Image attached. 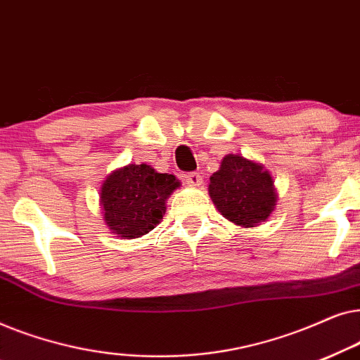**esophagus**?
I'll return each instance as SVG.
<instances>
[{
  "instance_id": "1",
  "label": "esophagus",
  "mask_w": 360,
  "mask_h": 360,
  "mask_svg": "<svg viewBox=\"0 0 360 360\" xmlns=\"http://www.w3.org/2000/svg\"><path fill=\"white\" fill-rule=\"evenodd\" d=\"M185 181L190 186H200L203 180H201V175L198 174V172H190V174L185 175Z\"/></svg>"
}]
</instances>
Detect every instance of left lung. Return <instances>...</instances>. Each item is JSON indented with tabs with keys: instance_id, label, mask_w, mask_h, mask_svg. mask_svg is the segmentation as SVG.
I'll return each instance as SVG.
<instances>
[{
	"instance_id": "1",
	"label": "left lung",
	"mask_w": 360,
	"mask_h": 360,
	"mask_svg": "<svg viewBox=\"0 0 360 360\" xmlns=\"http://www.w3.org/2000/svg\"><path fill=\"white\" fill-rule=\"evenodd\" d=\"M210 196L226 219L252 228L270 216L277 195L272 176L262 165L240 155H226L210 179Z\"/></svg>"
}]
</instances>
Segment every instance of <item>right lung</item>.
Listing matches in <instances>:
<instances>
[{"mask_svg": "<svg viewBox=\"0 0 360 360\" xmlns=\"http://www.w3.org/2000/svg\"><path fill=\"white\" fill-rule=\"evenodd\" d=\"M179 185L174 175L157 174L146 164H129L112 172L100 196L106 224L124 239L141 238L160 223L165 200Z\"/></svg>", "mask_w": 360, "mask_h": 360, "instance_id": "1", "label": "right lung"}]
</instances>
